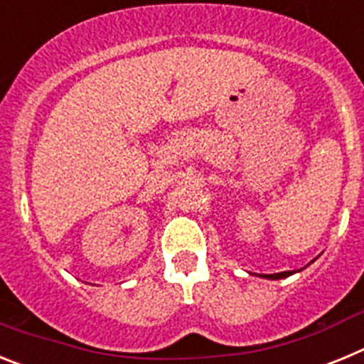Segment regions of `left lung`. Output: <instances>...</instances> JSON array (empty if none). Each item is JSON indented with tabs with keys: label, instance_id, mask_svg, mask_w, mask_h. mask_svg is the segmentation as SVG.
I'll return each instance as SVG.
<instances>
[{
	"label": "left lung",
	"instance_id": "left-lung-1",
	"mask_svg": "<svg viewBox=\"0 0 364 364\" xmlns=\"http://www.w3.org/2000/svg\"><path fill=\"white\" fill-rule=\"evenodd\" d=\"M314 262V260H311ZM297 272H301V269H297ZM294 269V272H281V273H269V275H266V273H260L259 277L262 279H269V281H277V279H286L290 277V275H294V273H297Z\"/></svg>",
	"mask_w": 364,
	"mask_h": 364
}]
</instances>
